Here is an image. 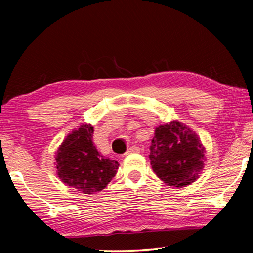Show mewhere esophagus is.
I'll return each mask as SVG.
<instances>
[{
	"label": "esophagus",
	"instance_id": "esophagus-1",
	"mask_svg": "<svg viewBox=\"0 0 253 253\" xmlns=\"http://www.w3.org/2000/svg\"><path fill=\"white\" fill-rule=\"evenodd\" d=\"M140 151V148L138 147V146H136V145H133V146H131V147H129L127 148V151L126 152V154L124 155H127V154H130V153H138V152Z\"/></svg>",
	"mask_w": 253,
	"mask_h": 253
}]
</instances>
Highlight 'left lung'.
I'll use <instances>...</instances> for the list:
<instances>
[{"mask_svg": "<svg viewBox=\"0 0 253 253\" xmlns=\"http://www.w3.org/2000/svg\"><path fill=\"white\" fill-rule=\"evenodd\" d=\"M152 169L166 184L181 188L198 178L205 148L197 134L177 121L159 126L150 146Z\"/></svg>", "mask_w": 253, "mask_h": 253, "instance_id": "obj_1", "label": "left lung"}]
</instances>
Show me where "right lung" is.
Instances as JSON below:
<instances>
[{"instance_id":"obj_1","label":"right lung","mask_w":253,"mask_h":253,"mask_svg":"<svg viewBox=\"0 0 253 253\" xmlns=\"http://www.w3.org/2000/svg\"><path fill=\"white\" fill-rule=\"evenodd\" d=\"M93 126L83 124L69 134L56 154L57 175L83 193L101 191L116 175L119 162L102 157L93 144Z\"/></svg>"}]
</instances>
